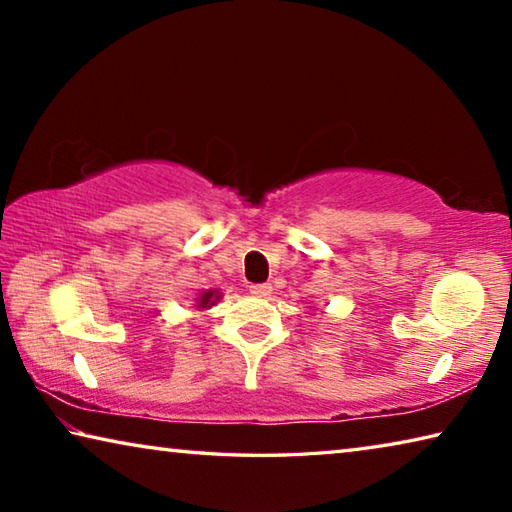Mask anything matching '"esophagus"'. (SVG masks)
<instances>
[{
	"label": "esophagus",
	"mask_w": 512,
	"mask_h": 512,
	"mask_svg": "<svg viewBox=\"0 0 512 512\" xmlns=\"http://www.w3.org/2000/svg\"><path fill=\"white\" fill-rule=\"evenodd\" d=\"M271 291H273L271 284H253V287H250V296L266 298V296H271Z\"/></svg>",
	"instance_id": "obj_1"
}]
</instances>
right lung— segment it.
<instances>
[{"label":"right lung","mask_w":512,"mask_h":512,"mask_svg":"<svg viewBox=\"0 0 512 512\" xmlns=\"http://www.w3.org/2000/svg\"><path fill=\"white\" fill-rule=\"evenodd\" d=\"M221 298H223V293H221L219 289H205V291H201V293H198V296L194 298V302H196L194 307H196L198 311H207V309H212Z\"/></svg>","instance_id":"right-lung-1"}]
</instances>
